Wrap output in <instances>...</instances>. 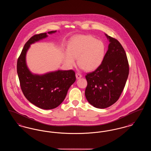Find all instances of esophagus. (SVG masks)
<instances>
[{
  "label": "esophagus",
  "mask_w": 151,
  "mask_h": 151,
  "mask_svg": "<svg viewBox=\"0 0 151 151\" xmlns=\"http://www.w3.org/2000/svg\"><path fill=\"white\" fill-rule=\"evenodd\" d=\"M76 77L77 79H79L82 77V75H81V74H80L79 73H76Z\"/></svg>",
  "instance_id": "obj_1"
}]
</instances>
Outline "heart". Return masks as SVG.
Masks as SVG:
<instances>
[{
    "mask_svg": "<svg viewBox=\"0 0 151 151\" xmlns=\"http://www.w3.org/2000/svg\"><path fill=\"white\" fill-rule=\"evenodd\" d=\"M105 54V47L100 40L90 35H77L72 37L68 45V52L65 55V62L72 67L77 58L80 68L91 71L102 63Z\"/></svg>",
    "mask_w": 151,
    "mask_h": 151,
    "instance_id": "obj_1",
    "label": "heart"
}]
</instances>
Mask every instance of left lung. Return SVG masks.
Returning a JSON list of instances; mask_svg holds the SVG:
<instances>
[{
	"label": "left lung",
	"mask_w": 151,
	"mask_h": 151,
	"mask_svg": "<svg viewBox=\"0 0 151 151\" xmlns=\"http://www.w3.org/2000/svg\"><path fill=\"white\" fill-rule=\"evenodd\" d=\"M109 40L108 50L100 65L86 76V100L94 107L108 108L119 99L129 73V65L122 45L114 38Z\"/></svg>",
	"instance_id": "obj_1"
}]
</instances>
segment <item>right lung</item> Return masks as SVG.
Instances as JSON below:
<instances>
[{
  "mask_svg": "<svg viewBox=\"0 0 151 151\" xmlns=\"http://www.w3.org/2000/svg\"><path fill=\"white\" fill-rule=\"evenodd\" d=\"M47 36L46 33L32 36L25 44L17 62V72L24 96L36 106L46 110L58 107L64 101L68 89L76 80L75 73L72 70H59L43 75H33L29 71L25 56L30 45Z\"/></svg>",
  "mask_w": 151,
  "mask_h": 151,
  "instance_id": "obj_1",
  "label": "right lung"
}]
</instances>
